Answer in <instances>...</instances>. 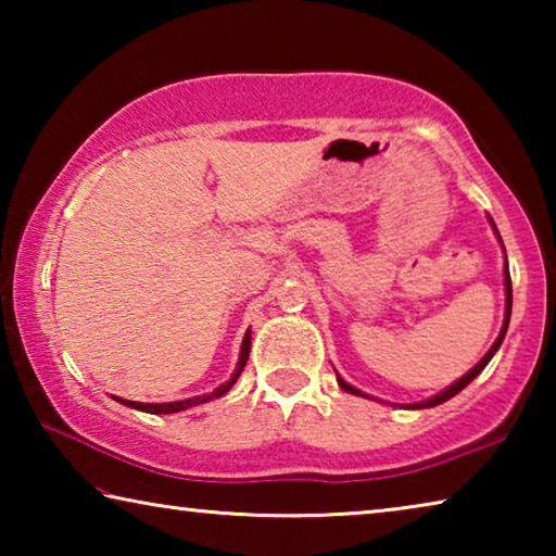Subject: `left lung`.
Returning <instances> with one entry per match:
<instances>
[{
  "label": "left lung",
  "instance_id": "8db88e82",
  "mask_svg": "<svg viewBox=\"0 0 556 556\" xmlns=\"http://www.w3.org/2000/svg\"><path fill=\"white\" fill-rule=\"evenodd\" d=\"M497 232V230H495ZM497 238H501V235H497ZM505 324H503V331H501V336H497V341L493 343V348L491 351H488L485 355H483V361L476 365L473 370H468L464 378L460 380H456L454 384H451V388H446L444 392H439L437 397H431V400H425V402H417V404H412V409H425V407H437V404H441V402H446V400H451L454 397V394H458L460 390L466 388V384L473 380V378H478V375L483 372V368L488 363H491V357L495 355V351L497 348H501V343H503V338H505V331H507V324H510V308H513V281H510V271H507V267H505ZM338 384H341V388L345 390V392H351V394H361V397H365V394L357 390V388H353V384H348L343 378H338Z\"/></svg>",
  "mask_w": 556,
  "mask_h": 556
}]
</instances>
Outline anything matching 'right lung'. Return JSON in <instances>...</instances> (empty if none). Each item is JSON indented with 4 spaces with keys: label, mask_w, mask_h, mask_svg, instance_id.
I'll return each instance as SVG.
<instances>
[{
    "label": "right lung",
    "mask_w": 556,
    "mask_h": 556,
    "mask_svg": "<svg viewBox=\"0 0 556 556\" xmlns=\"http://www.w3.org/2000/svg\"><path fill=\"white\" fill-rule=\"evenodd\" d=\"M248 355H250V331L244 333V341H242V348H240V361H238V368H235L232 378L225 384H220L218 390H213L211 394H203V397H191V400H181V402H164V404H144V402H129V400H117V402L127 404V407H131V409L149 412V414H174V412H181L186 407H195V404H203V402H208L213 397H220V394L228 392L235 384V380L240 378L244 363H248Z\"/></svg>",
    "instance_id": "obj_1"
}]
</instances>
